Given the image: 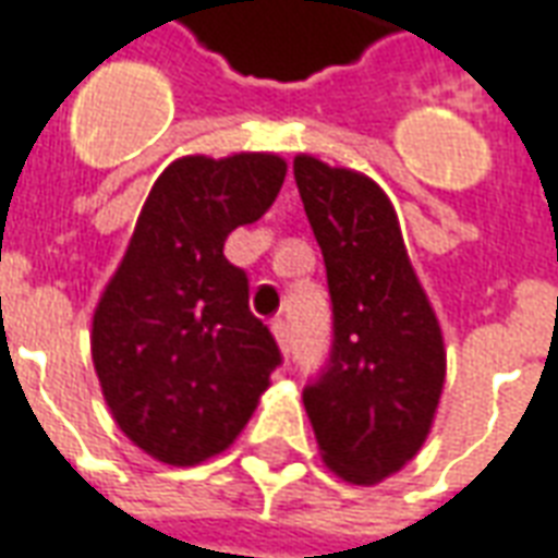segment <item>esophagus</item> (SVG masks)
Masks as SVG:
<instances>
[{
    "label": "esophagus",
    "instance_id": "obj_1",
    "mask_svg": "<svg viewBox=\"0 0 558 558\" xmlns=\"http://www.w3.org/2000/svg\"><path fill=\"white\" fill-rule=\"evenodd\" d=\"M271 331H275V338H278V343H280V350L283 352H290V323H287V319H275V323H271Z\"/></svg>",
    "mask_w": 558,
    "mask_h": 558
}]
</instances>
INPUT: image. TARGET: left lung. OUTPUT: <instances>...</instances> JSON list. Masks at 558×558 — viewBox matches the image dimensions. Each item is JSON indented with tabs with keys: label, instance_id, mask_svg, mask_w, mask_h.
<instances>
[{
	"label": "left lung",
	"instance_id": "left-lung-1",
	"mask_svg": "<svg viewBox=\"0 0 558 558\" xmlns=\"http://www.w3.org/2000/svg\"><path fill=\"white\" fill-rule=\"evenodd\" d=\"M292 172L331 295V350L304 386V410L328 469L374 484L430 433L445 383L442 331L388 196L367 175L307 155Z\"/></svg>",
	"mask_w": 558,
	"mask_h": 558
}]
</instances>
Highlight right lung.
Masks as SVG:
<instances>
[{
    "instance_id": "1",
    "label": "right lung",
    "mask_w": 558,
    "mask_h": 558,
    "mask_svg": "<svg viewBox=\"0 0 558 558\" xmlns=\"http://www.w3.org/2000/svg\"><path fill=\"white\" fill-rule=\"evenodd\" d=\"M278 155L182 158L160 172L92 323V359L128 439L170 466L220 454L283 362L251 314L247 275L223 256L275 203Z\"/></svg>"
}]
</instances>
